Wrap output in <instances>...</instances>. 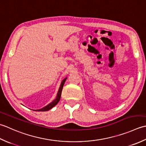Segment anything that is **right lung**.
Here are the masks:
<instances>
[{
    "instance_id": "add662e5",
    "label": "right lung",
    "mask_w": 146,
    "mask_h": 146,
    "mask_svg": "<svg viewBox=\"0 0 146 146\" xmlns=\"http://www.w3.org/2000/svg\"><path fill=\"white\" fill-rule=\"evenodd\" d=\"M67 77H65L63 80H62V82H61V84L60 85V87H59L58 89V93L57 94H56V96L55 98V99L54 100H53L52 102L49 103L48 105H47L46 106H44L43 108H40V109H38V110H33L34 111H48L49 110L52 109L53 107H54L56 104L58 103L59 101L60 100V97H61V94H62V89H63L64 87V83L66 81Z\"/></svg>"
}]
</instances>
